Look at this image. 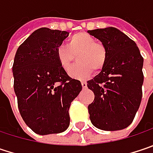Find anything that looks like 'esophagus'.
I'll use <instances>...</instances> for the list:
<instances>
[{"mask_svg":"<svg viewBox=\"0 0 153 153\" xmlns=\"http://www.w3.org/2000/svg\"><path fill=\"white\" fill-rule=\"evenodd\" d=\"M81 84H82V88H86V87H87V82H85V81H82V82H81Z\"/></svg>","mask_w":153,"mask_h":153,"instance_id":"obj_1","label":"esophagus"}]
</instances>
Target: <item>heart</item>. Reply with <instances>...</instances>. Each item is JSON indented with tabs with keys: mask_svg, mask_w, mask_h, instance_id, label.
Masks as SVG:
<instances>
[{
	"mask_svg": "<svg viewBox=\"0 0 153 153\" xmlns=\"http://www.w3.org/2000/svg\"><path fill=\"white\" fill-rule=\"evenodd\" d=\"M61 67L69 71L78 56V65L74 67L70 75L76 79H85L96 71H101L107 61V49L104 44L85 32L72 36L68 46L60 45L56 49Z\"/></svg>",
	"mask_w": 153,
	"mask_h": 153,
	"instance_id": "heart-1",
	"label": "heart"
}]
</instances>
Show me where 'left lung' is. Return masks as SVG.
Returning a JSON list of instances; mask_svg holds the SVG:
<instances>
[{"mask_svg": "<svg viewBox=\"0 0 153 153\" xmlns=\"http://www.w3.org/2000/svg\"><path fill=\"white\" fill-rule=\"evenodd\" d=\"M107 49L104 68L87 82L95 98L88 106L95 127L118 131L130 126L139 108L144 59L134 41L116 27L88 30Z\"/></svg>", "mask_w": 153, "mask_h": 153, "instance_id": "1", "label": "left lung"}]
</instances>
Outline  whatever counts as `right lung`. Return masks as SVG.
<instances>
[{"instance_id": "obj_1", "label": "right lung", "mask_w": 153, "mask_h": 153, "mask_svg": "<svg viewBox=\"0 0 153 153\" xmlns=\"http://www.w3.org/2000/svg\"><path fill=\"white\" fill-rule=\"evenodd\" d=\"M69 32L41 27L17 49L13 64L14 90L24 122L39 135L60 133L70 126L71 102L82 91L61 67L56 49Z\"/></svg>"}]
</instances>
